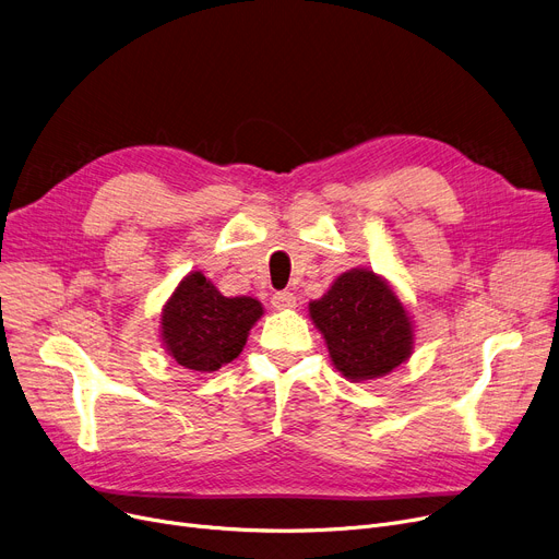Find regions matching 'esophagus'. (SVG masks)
<instances>
[{
  "label": "esophagus",
  "instance_id": "1",
  "mask_svg": "<svg viewBox=\"0 0 559 559\" xmlns=\"http://www.w3.org/2000/svg\"><path fill=\"white\" fill-rule=\"evenodd\" d=\"M272 308H276V310L297 308V297L292 295V292H276V295L272 297Z\"/></svg>",
  "mask_w": 559,
  "mask_h": 559
}]
</instances>
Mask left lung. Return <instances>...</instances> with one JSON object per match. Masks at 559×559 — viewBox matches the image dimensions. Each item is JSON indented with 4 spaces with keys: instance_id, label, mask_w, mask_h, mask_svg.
<instances>
[{
    "instance_id": "left-lung-1",
    "label": "left lung",
    "mask_w": 559,
    "mask_h": 559,
    "mask_svg": "<svg viewBox=\"0 0 559 559\" xmlns=\"http://www.w3.org/2000/svg\"><path fill=\"white\" fill-rule=\"evenodd\" d=\"M308 310L335 369L350 383L383 378L413 356V319L394 287L371 270L340 274Z\"/></svg>"
}]
</instances>
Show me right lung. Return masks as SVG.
I'll return each mask as SVG.
<instances>
[{
  "instance_id": "add662e5",
  "label": "right lung",
  "mask_w": 559,
  "mask_h": 559,
  "mask_svg": "<svg viewBox=\"0 0 559 559\" xmlns=\"http://www.w3.org/2000/svg\"><path fill=\"white\" fill-rule=\"evenodd\" d=\"M262 312L258 299L224 297L201 272H190L163 306L160 340L174 362L211 373L242 354Z\"/></svg>"
}]
</instances>
